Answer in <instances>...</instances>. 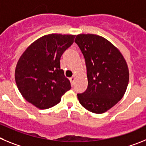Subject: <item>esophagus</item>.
<instances>
[{
	"label": "esophagus",
	"instance_id": "1",
	"mask_svg": "<svg viewBox=\"0 0 146 146\" xmlns=\"http://www.w3.org/2000/svg\"><path fill=\"white\" fill-rule=\"evenodd\" d=\"M70 83H71L72 86H73V85H74V81H75V77H74V76H73V77L70 78Z\"/></svg>",
	"mask_w": 146,
	"mask_h": 146
}]
</instances>
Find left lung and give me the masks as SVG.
<instances>
[{
	"mask_svg": "<svg viewBox=\"0 0 146 146\" xmlns=\"http://www.w3.org/2000/svg\"><path fill=\"white\" fill-rule=\"evenodd\" d=\"M85 59L88 86L78 94L81 106L90 112L103 113L124 96L129 83L127 62L119 50L105 38L79 34L75 39Z\"/></svg>",
	"mask_w": 146,
	"mask_h": 146,
	"instance_id": "1",
	"label": "left lung"
}]
</instances>
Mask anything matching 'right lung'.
Returning <instances> with one entry per match:
<instances>
[{"instance_id": "add662e5", "label": "right lung", "mask_w": 146, "mask_h": 146, "mask_svg": "<svg viewBox=\"0 0 146 146\" xmlns=\"http://www.w3.org/2000/svg\"><path fill=\"white\" fill-rule=\"evenodd\" d=\"M73 35L49 34L33 42L22 54L15 81L22 97L39 109L58 104L70 90V81L60 68V57L73 44Z\"/></svg>"}]
</instances>
